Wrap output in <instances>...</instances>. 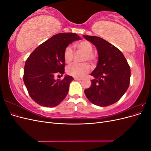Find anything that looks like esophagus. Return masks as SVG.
<instances>
[{
	"mask_svg": "<svg viewBox=\"0 0 151 151\" xmlns=\"http://www.w3.org/2000/svg\"><path fill=\"white\" fill-rule=\"evenodd\" d=\"M74 79L76 80V81H82V79H78V78H74Z\"/></svg>",
	"mask_w": 151,
	"mask_h": 151,
	"instance_id": "esophagus-1",
	"label": "esophagus"
}]
</instances>
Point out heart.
<instances>
[{"instance_id": "obj_1", "label": "heart", "mask_w": 151, "mask_h": 151, "mask_svg": "<svg viewBox=\"0 0 151 151\" xmlns=\"http://www.w3.org/2000/svg\"><path fill=\"white\" fill-rule=\"evenodd\" d=\"M76 47L81 52L84 53L83 58V62L89 61L93 62L96 60V55L93 53V46L92 43L88 40L81 41L76 44ZM74 57V50L70 45L65 48L63 52V58L67 63H70ZM91 67L87 63H72L66 68V72L68 75L76 78H82L90 71Z\"/></svg>"}]
</instances>
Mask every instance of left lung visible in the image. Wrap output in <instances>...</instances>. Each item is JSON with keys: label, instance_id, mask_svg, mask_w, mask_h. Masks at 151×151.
<instances>
[{"label": "left lung", "instance_id": "obj_1", "mask_svg": "<svg viewBox=\"0 0 151 151\" xmlns=\"http://www.w3.org/2000/svg\"><path fill=\"white\" fill-rule=\"evenodd\" d=\"M96 47L98 61L91 74L94 77L91 86L84 90L87 98L99 106H107L117 102L130 84V68L119 49L98 36L84 35Z\"/></svg>", "mask_w": 151, "mask_h": 151}]
</instances>
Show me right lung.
I'll return each mask as SVG.
<instances>
[{
    "instance_id": "1",
    "label": "right lung",
    "mask_w": 151,
    "mask_h": 151,
    "mask_svg": "<svg viewBox=\"0 0 151 151\" xmlns=\"http://www.w3.org/2000/svg\"><path fill=\"white\" fill-rule=\"evenodd\" d=\"M79 40L76 33L57 34L39 45L27 58L23 81L35 102L42 106L55 107L65 98L74 78L66 75L62 80H55L54 77L64 74L63 52L70 43Z\"/></svg>"
}]
</instances>
